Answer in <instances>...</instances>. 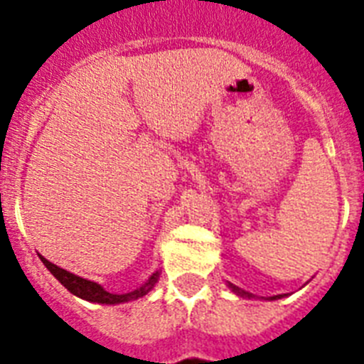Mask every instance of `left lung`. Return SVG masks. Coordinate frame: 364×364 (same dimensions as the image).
<instances>
[{
    "label": "left lung",
    "instance_id": "obj_1",
    "mask_svg": "<svg viewBox=\"0 0 364 364\" xmlns=\"http://www.w3.org/2000/svg\"><path fill=\"white\" fill-rule=\"evenodd\" d=\"M228 287H230V291H232V293L238 294V296H245V299H253V294L247 293V291H243V289L236 287V285H232V283H228ZM282 296H283V294H276V296H270V299H268V300H277V299H282Z\"/></svg>",
    "mask_w": 364,
    "mask_h": 364
}]
</instances>
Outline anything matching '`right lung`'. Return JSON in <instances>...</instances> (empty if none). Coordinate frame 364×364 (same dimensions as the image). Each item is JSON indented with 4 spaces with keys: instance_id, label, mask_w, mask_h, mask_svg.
Segmentation results:
<instances>
[{
    "instance_id": "obj_1",
    "label": "right lung",
    "mask_w": 364,
    "mask_h": 364,
    "mask_svg": "<svg viewBox=\"0 0 364 364\" xmlns=\"http://www.w3.org/2000/svg\"><path fill=\"white\" fill-rule=\"evenodd\" d=\"M43 264L47 266L48 272L53 274L56 279H58L62 285H64L71 294H75L79 299L88 300V302H96V304H124V302H132V300H137L145 296V294L154 287V283L159 282L160 277V270H156L153 276L149 277L147 282L143 283L141 287L134 289L130 293H109V291H105L100 283L90 282V279H85L81 276H75V274H71V272L64 270V268H60V266L53 264L50 260H47L45 257H41Z\"/></svg>"
}]
</instances>
